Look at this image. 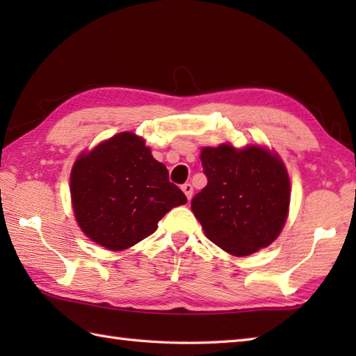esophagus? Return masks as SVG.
I'll use <instances>...</instances> for the list:
<instances>
[{
  "label": "esophagus",
  "instance_id": "34e87169",
  "mask_svg": "<svg viewBox=\"0 0 356 356\" xmlns=\"http://www.w3.org/2000/svg\"><path fill=\"white\" fill-rule=\"evenodd\" d=\"M182 191L185 193L186 199L191 200V197H193V185L191 184H184L182 185Z\"/></svg>",
  "mask_w": 356,
  "mask_h": 356
}]
</instances>
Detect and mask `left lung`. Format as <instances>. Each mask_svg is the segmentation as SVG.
<instances>
[{"instance_id":"obj_1","label":"left lung","mask_w":356,"mask_h":356,"mask_svg":"<svg viewBox=\"0 0 356 356\" xmlns=\"http://www.w3.org/2000/svg\"><path fill=\"white\" fill-rule=\"evenodd\" d=\"M200 161L208 179L191 209L207 237L237 257L269 246L286 223L291 184L284 163L269 149L229 143L205 147Z\"/></svg>"}]
</instances>
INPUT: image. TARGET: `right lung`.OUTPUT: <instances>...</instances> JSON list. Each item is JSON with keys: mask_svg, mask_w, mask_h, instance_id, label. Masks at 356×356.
<instances>
[{"mask_svg": "<svg viewBox=\"0 0 356 356\" xmlns=\"http://www.w3.org/2000/svg\"><path fill=\"white\" fill-rule=\"evenodd\" d=\"M70 191L82 232L111 251L139 243L170 209L186 203L145 140L128 131L76 159Z\"/></svg>", "mask_w": 356, "mask_h": 356, "instance_id": "obj_1", "label": "right lung"}]
</instances>
